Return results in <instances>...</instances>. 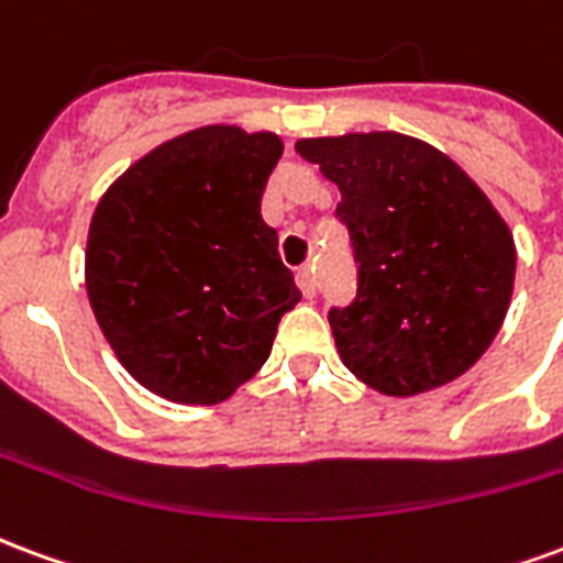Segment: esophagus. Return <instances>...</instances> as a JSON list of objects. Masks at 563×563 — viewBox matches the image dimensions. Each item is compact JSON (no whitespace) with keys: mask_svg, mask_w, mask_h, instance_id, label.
<instances>
[{"mask_svg":"<svg viewBox=\"0 0 563 563\" xmlns=\"http://www.w3.org/2000/svg\"><path fill=\"white\" fill-rule=\"evenodd\" d=\"M297 285L299 290H302V297H314V290H318V278H314V273H311L309 266H302V269H297Z\"/></svg>","mask_w":563,"mask_h":563,"instance_id":"esophagus-1","label":"esophagus"}]
</instances>
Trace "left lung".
Listing matches in <instances>:
<instances>
[{
    "mask_svg": "<svg viewBox=\"0 0 563 563\" xmlns=\"http://www.w3.org/2000/svg\"><path fill=\"white\" fill-rule=\"evenodd\" d=\"M297 152L339 186L356 297L330 309L342 363L384 396L444 387L507 318L516 245L471 176L399 131L306 137Z\"/></svg>",
    "mask_w": 563,
    "mask_h": 563,
    "instance_id": "8db88e82",
    "label": "left lung"
}]
</instances>
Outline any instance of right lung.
Masks as SVG:
<instances>
[{"label":"right lung","mask_w":563,"mask_h":563,"mask_svg":"<svg viewBox=\"0 0 563 563\" xmlns=\"http://www.w3.org/2000/svg\"><path fill=\"white\" fill-rule=\"evenodd\" d=\"M282 150L273 131L203 125L146 152L98 200L89 306L119 363L162 399H231L302 297L261 219Z\"/></svg>","instance_id":"add662e5"}]
</instances>
